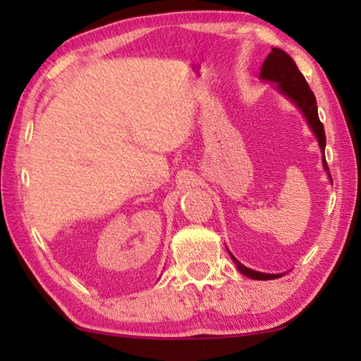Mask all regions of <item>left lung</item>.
I'll list each match as a JSON object with an SVG mask.
<instances>
[{"label": "left lung", "mask_w": 361, "mask_h": 361, "mask_svg": "<svg viewBox=\"0 0 361 361\" xmlns=\"http://www.w3.org/2000/svg\"><path fill=\"white\" fill-rule=\"evenodd\" d=\"M259 78L262 81H269L277 84L279 92L285 95L293 105H296L301 113L304 114L305 121L310 127V130L314 132V135L319 140V146L322 149V162L323 167H325L328 178L331 181V175L328 172V166H326V159H325V146H326V137H325V129H323V124L319 119V111H317V100L312 90H310L307 81L302 76V73L298 70V66L295 63L288 54L279 47H272V52L269 54L267 59L264 60V63L261 66V73ZM228 253L231 255L232 261L235 262L239 272H242L243 276L253 280H274L282 277L283 274H266V272H258L253 271V269L245 267L240 264L239 261L235 259V256L232 255L229 250Z\"/></svg>", "instance_id": "1"}]
</instances>
